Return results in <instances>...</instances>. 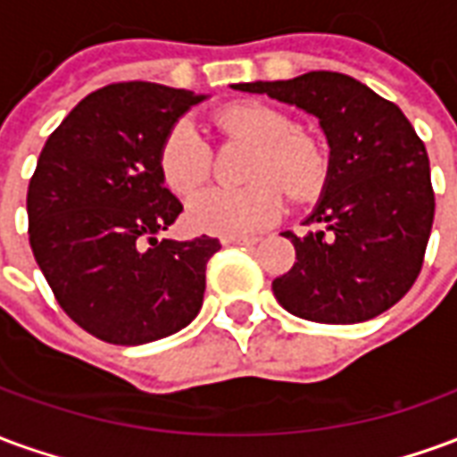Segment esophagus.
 I'll use <instances>...</instances> for the list:
<instances>
[{
	"mask_svg": "<svg viewBox=\"0 0 457 457\" xmlns=\"http://www.w3.org/2000/svg\"><path fill=\"white\" fill-rule=\"evenodd\" d=\"M259 237H225L222 239V245H239V247H252V245H257Z\"/></svg>",
	"mask_w": 457,
	"mask_h": 457,
	"instance_id": "obj_1",
	"label": "esophagus"
}]
</instances>
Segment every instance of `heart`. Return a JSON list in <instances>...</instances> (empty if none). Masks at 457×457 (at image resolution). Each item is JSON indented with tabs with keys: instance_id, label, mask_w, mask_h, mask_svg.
Here are the masks:
<instances>
[{
	"instance_id": "obj_1",
	"label": "heart",
	"mask_w": 457,
	"mask_h": 457,
	"mask_svg": "<svg viewBox=\"0 0 457 457\" xmlns=\"http://www.w3.org/2000/svg\"><path fill=\"white\" fill-rule=\"evenodd\" d=\"M229 139L254 144L242 188H208L188 203L186 218L198 232L220 237H245L267 228L284 210V186L298 203L318 198L330 176L326 146L298 131L296 121L271 104L237 103L215 114ZM212 149L190 120L170 124L159 146V173L176 195H190L210 179Z\"/></svg>"
}]
</instances>
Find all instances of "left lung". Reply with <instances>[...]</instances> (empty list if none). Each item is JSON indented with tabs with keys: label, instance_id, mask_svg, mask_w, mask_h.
<instances>
[{
	"label": "left lung",
	"instance_id": "1",
	"mask_svg": "<svg viewBox=\"0 0 457 457\" xmlns=\"http://www.w3.org/2000/svg\"><path fill=\"white\" fill-rule=\"evenodd\" d=\"M232 87L313 114L330 146V176L306 220L326 229L284 232L296 262L271 284L278 303L330 326L389 311L421 271L436 210L428 154L411 121L367 85L330 71Z\"/></svg>",
	"mask_w": 457,
	"mask_h": 457
}]
</instances>
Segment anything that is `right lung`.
Wrapping results in <instances>:
<instances>
[{
  "label": "right lung",
  "mask_w": 457,
  "mask_h": 457,
  "mask_svg": "<svg viewBox=\"0 0 457 457\" xmlns=\"http://www.w3.org/2000/svg\"><path fill=\"white\" fill-rule=\"evenodd\" d=\"M208 95L114 83L75 104L29 183V242L55 301L90 336L144 345L198 316L218 239H156L180 215L159 146Z\"/></svg>",
  "instance_id": "obj_1"
}]
</instances>
